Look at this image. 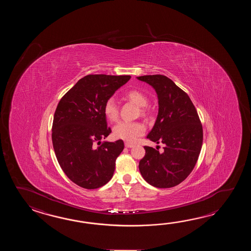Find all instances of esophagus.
<instances>
[{
  "label": "esophagus",
  "mask_w": 251,
  "mask_h": 251,
  "mask_svg": "<svg viewBox=\"0 0 251 251\" xmlns=\"http://www.w3.org/2000/svg\"><path fill=\"white\" fill-rule=\"evenodd\" d=\"M125 146H126V148H133L134 145H133V144H129V143H126V144H125Z\"/></svg>",
  "instance_id": "obj_1"
}]
</instances>
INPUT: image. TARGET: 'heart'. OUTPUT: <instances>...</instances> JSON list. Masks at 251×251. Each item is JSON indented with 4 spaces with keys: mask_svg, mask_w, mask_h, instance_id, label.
<instances>
[{
    "mask_svg": "<svg viewBox=\"0 0 251 251\" xmlns=\"http://www.w3.org/2000/svg\"><path fill=\"white\" fill-rule=\"evenodd\" d=\"M126 99L139 107H146L148 104L147 97L138 91H128L126 94ZM103 110L106 118L109 121L115 122L118 120V107L114 99H108L107 101L105 102ZM144 112V109H142V113ZM144 132L145 126L144 124L140 122L122 121L113 128V134L116 138L121 139L128 143L135 142L140 136L144 134Z\"/></svg>",
    "mask_w": 251,
    "mask_h": 251,
    "instance_id": "heart-1",
    "label": "heart"
}]
</instances>
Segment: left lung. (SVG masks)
<instances>
[{"mask_svg":"<svg viewBox=\"0 0 251 251\" xmlns=\"http://www.w3.org/2000/svg\"><path fill=\"white\" fill-rule=\"evenodd\" d=\"M137 79L151 86L158 97V116L147 138L165 145L161 153L144 146L139 171L153 187H175L187 178L198 161L203 144L202 125L190 98L173 80L160 75Z\"/></svg>","mask_w":251,"mask_h":251,"instance_id":"1","label":"left lung"}]
</instances>
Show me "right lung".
Instances as JSON below:
<instances>
[{
    "instance_id": "right-lung-1",
    "label": "right lung",
    "mask_w": 251,
    "mask_h": 251,
    "mask_svg": "<svg viewBox=\"0 0 251 251\" xmlns=\"http://www.w3.org/2000/svg\"><path fill=\"white\" fill-rule=\"evenodd\" d=\"M130 78L87 75L59 101L52 127L53 150L65 175L80 187L95 189L113 176L125 145L122 140L101 143L111 133L103 108Z\"/></svg>"
}]
</instances>
